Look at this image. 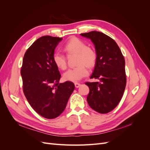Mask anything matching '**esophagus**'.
I'll use <instances>...</instances> for the list:
<instances>
[{
  "label": "esophagus",
  "instance_id": "34e87169",
  "mask_svg": "<svg viewBox=\"0 0 150 150\" xmlns=\"http://www.w3.org/2000/svg\"><path fill=\"white\" fill-rule=\"evenodd\" d=\"M74 85H75V87L76 88H79V87H80V86H81V84H79V83H74Z\"/></svg>",
  "mask_w": 150,
  "mask_h": 150
}]
</instances>
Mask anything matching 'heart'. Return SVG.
Instances as JSON below:
<instances>
[{
	"instance_id": "b5f03b06",
	"label": "heart",
	"mask_w": 150,
	"mask_h": 150,
	"mask_svg": "<svg viewBox=\"0 0 150 150\" xmlns=\"http://www.w3.org/2000/svg\"><path fill=\"white\" fill-rule=\"evenodd\" d=\"M64 51L67 54L76 53V64L73 68L68 69L63 74L64 80L78 82L84 77L88 76L89 68L93 67L97 61V53L92 47H88L83 40L77 38L70 39L64 46ZM52 60L59 69L64 70L67 67L66 59L59 51L53 54Z\"/></svg>"
}]
</instances>
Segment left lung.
<instances>
[{
    "mask_svg": "<svg viewBox=\"0 0 150 150\" xmlns=\"http://www.w3.org/2000/svg\"><path fill=\"white\" fill-rule=\"evenodd\" d=\"M90 39L97 53V61L90 78L99 82L86 83L89 93L87 101L93 110L101 114L111 111L123 95L126 84L125 61L116 42L101 32L81 34Z\"/></svg>",
    "mask_w": 150,
    "mask_h": 150,
    "instance_id": "obj_1",
    "label": "left lung"
}]
</instances>
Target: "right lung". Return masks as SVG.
Returning <instances> with one entry per match:
<instances>
[{
    "instance_id": "right-lung-1",
    "label": "right lung",
    "mask_w": 150,
    "mask_h": 150,
    "mask_svg": "<svg viewBox=\"0 0 150 150\" xmlns=\"http://www.w3.org/2000/svg\"><path fill=\"white\" fill-rule=\"evenodd\" d=\"M62 38L45 35L27 50L21 74L23 91L31 107L39 115L54 119L65 110L75 88L71 81L59 83L61 74L52 56Z\"/></svg>"
}]
</instances>
